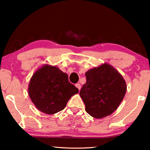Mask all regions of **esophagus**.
<instances>
[{"label":"esophagus","mask_w":150,"mask_h":150,"mask_svg":"<svg viewBox=\"0 0 150 150\" xmlns=\"http://www.w3.org/2000/svg\"><path fill=\"white\" fill-rule=\"evenodd\" d=\"M75 87L78 88L79 91L81 89V85L79 84V83H77V84L75 85Z\"/></svg>","instance_id":"1"}]
</instances>
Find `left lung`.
Masks as SVG:
<instances>
[{
  "label": "left lung",
  "mask_w": 150,
  "mask_h": 150,
  "mask_svg": "<svg viewBox=\"0 0 150 150\" xmlns=\"http://www.w3.org/2000/svg\"><path fill=\"white\" fill-rule=\"evenodd\" d=\"M85 76L87 81L79 95L86 112L96 118L111 115L126 94V84L122 76L106 63L88 70Z\"/></svg>",
  "instance_id": "8db88e82"
}]
</instances>
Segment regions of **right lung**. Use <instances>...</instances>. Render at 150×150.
Segmentation results:
<instances>
[{
    "label": "right lung",
    "mask_w": 150,
    "mask_h": 150,
    "mask_svg": "<svg viewBox=\"0 0 150 150\" xmlns=\"http://www.w3.org/2000/svg\"><path fill=\"white\" fill-rule=\"evenodd\" d=\"M28 93L39 110L52 115L62 110L79 89L69 82L66 73L55 66L45 65L32 76Z\"/></svg>",
    "instance_id": "add662e5"
}]
</instances>
